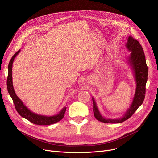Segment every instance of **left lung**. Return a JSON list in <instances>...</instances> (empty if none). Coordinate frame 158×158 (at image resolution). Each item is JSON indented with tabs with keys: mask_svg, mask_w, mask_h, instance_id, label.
Here are the masks:
<instances>
[{
	"mask_svg": "<svg viewBox=\"0 0 158 158\" xmlns=\"http://www.w3.org/2000/svg\"><path fill=\"white\" fill-rule=\"evenodd\" d=\"M131 54L129 57V62L134 71L135 77L137 88L133 98V102L130 107L126 112L125 116L119 119H111L103 118L98 111L95 102L93 100V111L95 118L101 122L106 123H119L129 119L134 113L137 109L143 103L145 95V85L148 80V67L145 60V54L143 51L142 47L139 41L135 40L132 37H129L128 42L126 45Z\"/></svg>",
	"mask_w": 158,
	"mask_h": 158,
	"instance_id": "obj_1",
	"label": "left lung"
}]
</instances>
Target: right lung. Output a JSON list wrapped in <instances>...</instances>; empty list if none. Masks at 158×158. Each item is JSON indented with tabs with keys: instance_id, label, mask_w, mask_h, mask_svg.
<instances>
[{
	"instance_id": "1",
	"label": "right lung",
	"mask_w": 158,
	"mask_h": 158,
	"mask_svg": "<svg viewBox=\"0 0 158 158\" xmlns=\"http://www.w3.org/2000/svg\"><path fill=\"white\" fill-rule=\"evenodd\" d=\"M19 51L20 50L18 51L10 60L8 65V75L7 78V90L10 96L11 97L12 99H13L16 110L19 113V114L23 118L27 119V120L30 121V122L35 125H48L58 122V121L61 120L63 118L66 112V107H64L59 114L53 116L48 117L45 116H41L31 112L23 104L22 101L16 95L14 90L13 81H12V80H13V78H12V67H13V60Z\"/></svg>"
}]
</instances>
